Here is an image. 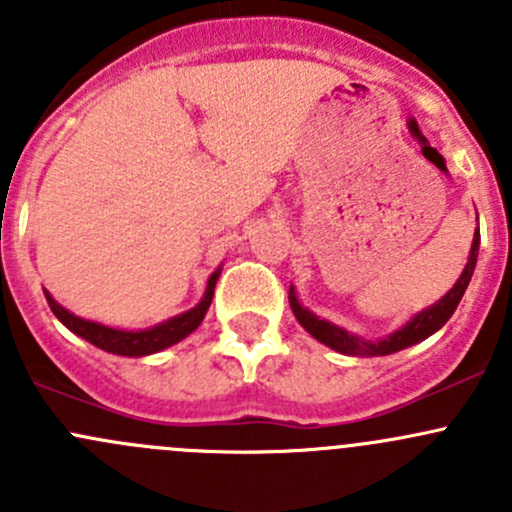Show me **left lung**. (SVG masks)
<instances>
[{
    "mask_svg": "<svg viewBox=\"0 0 512 512\" xmlns=\"http://www.w3.org/2000/svg\"><path fill=\"white\" fill-rule=\"evenodd\" d=\"M476 262H478V242H473V252H471V262H468L466 272H463L461 282H458L456 287L451 289V292L446 294V297L441 299V302L436 304V307H431L428 312L418 314L414 322L406 324L401 332L391 334L389 339H384V342H364V339L359 337H352V334H347L344 329L334 327V324L324 322V319L314 317L312 312H307L304 307H299L297 297H294V292L289 289V307H292L294 317L299 319V324H302L304 329H307L309 334H312L317 342L327 344V347H332L334 352L339 354H349V356H386V354H396L401 352V349H409L414 347V344L423 342V339H428L431 334H436L438 329L443 327V324L448 322V319L456 314L458 304L463 302V297H466L468 292V285H471L473 280V272H476Z\"/></svg>",
    "mask_w": 512,
    "mask_h": 512,
    "instance_id": "8db88e82",
    "label": "left lung"
}]
</instances>
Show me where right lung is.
I'll list each match as a JSON object with an SVG mask.
<instances>
[{
    "label": "right lung",
    "instance_id": "add662e5",
    "mask_svg": "<svg viewBox=\"0 0 512 512\" xmlns=\"http://www.w3.org/2000/svg\"><path fill=\"white\" fill-rule=\"evenodd\" d=\"M218 277H220V270L210 275L208 289H205V297L200 299V304H195V307L188 309V312L178 314V317L168 319V322L158 324V327L143 329V332H123V329L106 327V324L91 322V319H81L76 317V314H71L69 309L61 307V304L56 302L46 289H44V297L46 302H49L51 312L59 317V322L66 324L71 332L79 334L81 339L91 342L94 347L118 356H146V354H156L160 349L180 342V339H185L190 332H195V329L200 327L210 302H213L215 282H218Z\"/></svg>",
    "mask_w": 512,
    "mask_h": 512
}]
</instances>
